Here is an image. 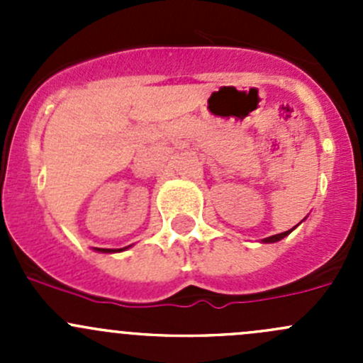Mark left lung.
Segmentation results:
<instances>
[{"instance_id":"8db88e82","label":"left lung","mask_w":363,"mask_h":363,"mask_svg":"<svg viewBox=\"0 0 363 363\" xmlns=\"http://www.w3.org/2000/svg\"><path fill=\"white\" fill-rule=\"evenodd\" d=\"M291 230H294V228H291ZM291 230H288V232H283V233H277V235L267 237V239H263V242H277V240L284 239V237H286L288 233H291Z\"/></svg>"}]
</instances>
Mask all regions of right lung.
<instances>
[{
  "label": "right lung",
  "mask_w": 363,
  "mask_h": 363,
  "mask_svg": "<svg viewBox=\"0 0 363 363\" xmlns=\"http://www.w3.org/2000/svg\"><path fill=\"white\" fill-rule=\"evenodd\" d=\"M98 251H104V252H113V251H116V250H100V247H98ZM117 251H123V250H117Z\"/></svg>",
  "instance_id": "add662e5"
}]
</instances>
